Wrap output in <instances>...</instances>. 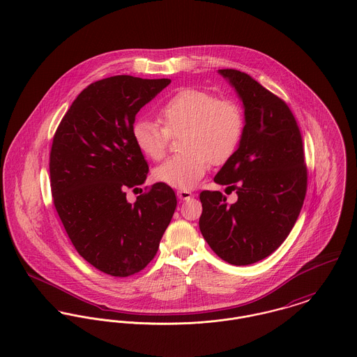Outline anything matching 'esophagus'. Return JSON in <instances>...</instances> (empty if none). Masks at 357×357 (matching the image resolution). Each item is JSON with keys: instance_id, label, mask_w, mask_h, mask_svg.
Segmentation results:
<instances>
[{"instance_id": "1", "label": "esophagus", "mask_w": 357, "mask_h": 357, "mask_svg": "<svg viewBox=\"0 0 357 357\" xmlns=\"http://www.w3.org/2000/svg\"><path fill=\"white\" fill-rule=\"evenodd\" d=\"M176 196L179 199H190L192 197H195V195L189 190H178L176 192Z\"/></svg>"}]
</instances>
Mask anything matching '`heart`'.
<instances>
[{
  "instance_id": "1",
  "label": "heart",
  "mask_w": 357,
  "mask_h": 357,
  "mask_svg": "<svg viewBox=\"0 0 357 357\" xmlns=\"http://www.w3.org/2000/svg\"><path fill=\"white\" fill-rule=\"evenodd\" d=\"M159 123L138 120L132 138L149 159L160 160L167 152L171 137L181 132V149L155 169V179L171 188L192 189L206 172L209 162L225 164L230 159L243 134V111L236 100L216 98L211 91L183 87L160 107Z\"/></svg>"
}]
</instances>
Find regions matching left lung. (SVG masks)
Returning <instances> with one entry per match:
<instances>
[{
  "label": "left lung",
  "instance_id": "1",
  "mask_svg": "<svg viewBox=\"0 0 357 357\" xmlns=\"http://www.w3.org/2000/svg\"><path fill=\"white\" fill-rule=\"evenodd\" d=\"M242 100L245 126L236 153L213 181L236 190L199 193V230L225 261L248 266L275 252L291 231L307 193L301 132L283 100L237 70H219Z\"/></svg>",
  "mask_w": 357,
  "mask_h": 357
}]
</instances>
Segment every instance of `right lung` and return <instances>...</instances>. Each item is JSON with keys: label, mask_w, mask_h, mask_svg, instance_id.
Here are the masks:
<instances>
[{"label": "right lung", "mask_w": 357, "mask_h": 357, "mask_svg": "<svg viewBox=\"0 0 357 357\" xmlns=\"http://www.w3.org/2000/svg\"><path fill=\"white\" fill-rule=\"evenodd\" d=\"M171 79L116 75L89 84L53 137L50 189L61 223L80 256L112 277L144 270L176 208L174 190L155 183L128 202L126 192L149 167L132 138L135 115Z\"/></svg>", "instance_id": "obj_1"}]
</instances>
